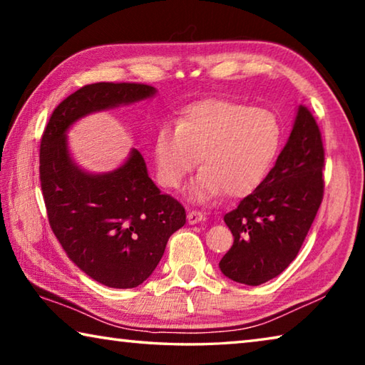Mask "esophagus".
I'll use <instances>...</instances> for the list:
<instances>
[{
	"instance_id": "1",
	"label": "esophagus",
	"mask_w": 365,
	"mask_h": 365,
	"mask_svg": "<svg viewBox=\"0 0 365 365\" xmlns=\"http://www.w3.org/2000/svg\"><path fill=\"white\" fill-rule=\"evenodd\" d=\"M187 219H188V224H197V222H201L202 219H205V214H202L201 211H197V209H193V211H188Z\"/></svg>"
}]
</instances>
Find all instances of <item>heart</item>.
I'll use <instances>...</instances> for the list:
<instances>
[{
    "label": "heart",
    "mask_w": 365,
    "mask_h": 365,
    "mask_svg": "<svg viewBox=\"0 0 365 365\" xmlns=\"http://www.w3.org/2000/svg\"><path fill=\"white\" fill-rule=\"evenodd\" d=\"M282 145L279 117L264 108L228 100H206L185 109L175 123L159 127L154 159L159 183L180 188L200 163L202 170L191 187L196 200L224 191L240 197L267 177Z\"/></svg>",
    "instance_id": "obj_1"
}]
</instances>
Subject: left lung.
I'll list each match as a JSON object with an SVG mask.
<instances>
[{
	"label": "left lung",
	"instance_id": "1",
	"mask_svg": "<svg viewBox=\"0 0 365 365\" xmlns=\"http://www.w3.org/2000/svg\"><path fill=\"white\" fill-rule=\"evenodd\" d=\"M325 151L311 110L299 106L288 143L262 183L224 215L233 246L220 259L222 274L261 285L298 255L324 200Z\"/></svg>",
	"mask_w": 365,
	"mask_h": 365
}]
</instances>
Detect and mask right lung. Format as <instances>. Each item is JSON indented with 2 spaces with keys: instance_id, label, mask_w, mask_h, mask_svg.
<instances>
[{
  "instance_id": "obj_1",
  "label": "right lung",
  "mask_w": 365,
  "mask_h": 365,
  "mask_svg": "<svg viewBox=\"0 0 365 365\" xmlns=\"http://www.w3.org/2000/svg\"><path fill=\"white\" fill-rule=\"evenodd\" d=\"M130 82L85 85L61 101L41 135L40 183L49 227L77 267L110 288H135L156 269L185 207L163 195L133 150L114 172L90 175L72 163L66 130L80 117L154 95Z\"/></svg>"
}]
</instances>
